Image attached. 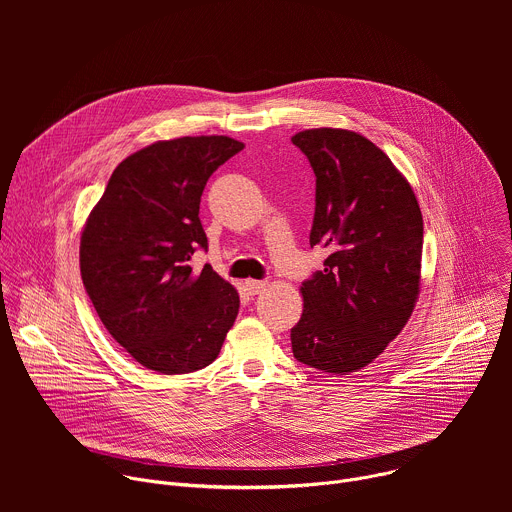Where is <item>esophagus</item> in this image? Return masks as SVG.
I'll use <instances>...</instances> for the list:
<instances>
[{"instance_id":"esophagus-1","label":"esophagus","mask_w":512,"mask_h":512,"mask_svg":"<svg viewBox=\"0 0 512 512\" xmlns=\"http://www.w3.org/2000/svg\"><path fill=\"white\" fill-rule=\"evenodd\" d=\"M265 285H267V283H265L263 279H247V281H245V289L249 291L251 296L261 294V291L265 289Z\"/></svg>"}]
</instances>
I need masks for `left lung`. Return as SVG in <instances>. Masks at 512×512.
<instances>
[{"mask_svg": "<svg viewBox=\"0 0 512 512\" xmlns=\"http://www.w3.org/2000/svg\"><path fill=\"white\" fill-rule=\"evenodd\" d=\"M316 174L310 247L324 269L302 283L296 360L346 375L367 367L407 324L417 294L423 218L409 182L373 141L346 129L291 137Z\"/></svg>", "mask_w": 512, "mask_h": 512, "instance_id": "1", "label": "left lung"}]
</instances>
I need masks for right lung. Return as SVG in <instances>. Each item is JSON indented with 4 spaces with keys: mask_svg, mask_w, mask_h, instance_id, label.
I'll use <instances>...</instances> for the list:
<instances>
[{
    "mask_svg": "<svg viewBox=\"0 0 512 512\" xmlns=\"http://www.w3.org/2000/svg\"><path fill=\"white\" fill-rule=\"evenodd\" d=\"M243 150L225 135L158 141L125 158L89 214L81 275L109 334L143 367L200 371L239 314L237 289L190 259L208 239L200 196L210 174Z\"/></svg>",
    "mask_w": 512,
    "mask_h": 512,
    "instance_id": "add662e5",
    "label": "right lung"
}]
</instances>
